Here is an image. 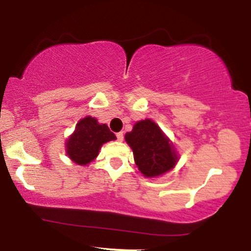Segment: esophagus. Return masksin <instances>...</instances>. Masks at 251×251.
<instances>
[{"label":"esophagus","instance_id":"1","mask_svg":"<svg viewBox=\"0 0 251 251\" xmlns=\"http://www.w3.org/2000/svg\"><path fill=\"white\" fill-rule=\"evenodd\" d=\"M117 139L119 140V142H123V140H124V133H123V132H119V133H117Z\"/></svg>","mask_w":251,"mask_h":251}]
</instances>
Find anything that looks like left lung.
Segmentation results:
<instances>
[{
  "label": "left lung",
  "instance_id": "obj_1",
  "mask_svg": "<svg viewBox=\"0 0 251 251\" xmlns=\"http://www.w3.org/2000/svg\"><path fill=\"white\" fill-rule=\"evenodd\" d=\"M125 139L133 150L134 162L145 177L165 174L177 163L174 145L152 120L135 123L133 129L126 133Z\"/></svg>",
  "mask_w": 251,
  "mask_h": 251
}]
</instances>
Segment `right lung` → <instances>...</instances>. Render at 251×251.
Returning <instances> with one entry per match:
<instances>
[{"label":"right lung","instance_id":"right-lung-1","mask_svg":"<svg viewBox=\"0 0 251 251\" xmlns=\"http://www.w3.org/2000/svg\"><path fill=\"white\" fill-rule=\"evenodd\" d=\"M116 139L106 124L100 125L97 119L86 117L76 124L74 133L66 143L68 157L79 165L91 163L99 153L102 144Z\"/></svg>","mask_w":251,"mask_h":251}]
</instances>
